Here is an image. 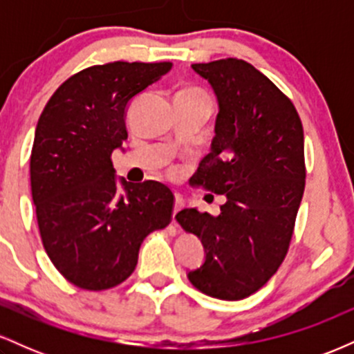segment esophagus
Segmentation results:
<instances>
[{
    "instance_id": "1",
    "label": "esophagus",
    "mask_w": 354,
    "mask_h": 354,
    "mask_svg": "<svg viewBox=\"0 0 354 354\" xmlns=\"http://www.w3.org/2000/svg\"><path fill=\"white\" fill-rule=\"evenodd\" d=\"M183 206H185V200H183V196H180V194H174V209H173V218L176 216V213L183 208Z\"/></svg>"
}]
</instances>
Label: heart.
Here are the masks:
<instances>
[{
	"instance_id": "heart-1",
	"label": "heart",
	"mask_w": 354,
	"mask_h": 354,
	"mask_svg": "<svg viewBox=\"0 0 354 354\" xmlns=\"http://www.w3.org/2000/svg\"><path fill=\"white\" fill-rule=\"evenodd\" d=\"M188 91H191V93H198V95H203V93L198 91V89H188ZM203 96H205V95H203Z\"/></svg>"
}]
</instances>
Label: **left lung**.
I'll list each match as a JSON object with an SVG mask.
<instances>
[{
	"label": "left lung",
	"mask_w": 354,
	"mask_h": 354,
	"mask_svg": "<svg viewBox=\"0 0 354 354\" xmlns=\"http://www.w3.org/2000/svg\"><path fill=\"white\" fill-rule=\"evenodd\" d=\"M213 88L218 116L211 151L194 183L225 194L221 213L176 214L205 246V263L188 273L218 299L253 295L278 271L290 248L304 191V135L295 104L253 64L238 58L191 64Z\"/></svg>",
	"instance_id": "obj_1"
}]
</instances>
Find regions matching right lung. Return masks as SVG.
<instances>
[{
	"label": "right lung",
	"instance_id": "obj_1",
	"mask_svg": "<svg viewBox=\"0 0 354 354\" xmlns=\"http://www.w3.org/2000/svg\"><path fill=\"white\" fill-rule=\"evenodd\" d=\"M171 66H89L64 81L39 116L30 158L36 218L51 263L75 286L101 291L123 283L143 239L171 221V189L121 180L124 194H118L111 161L128 138L129 101Z\"/></svg>",
	"mask_w": 354,
	"mask_h": 354
}]
</instances>
